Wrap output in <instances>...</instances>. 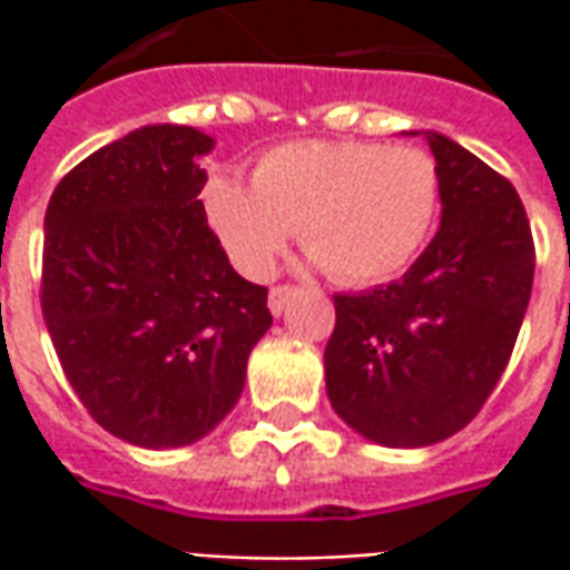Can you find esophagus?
Here are the masks:
<instances>
[{
  "instance_id": "obj_1",
  "label": "esophagus",
  "mask_w": 570,
  "mask_h": 570,
  "mask_svg": "<svg viewBox=\"0 0 570 570\" xmlns=\"http://www.w3.org/2000/svg\"><path fill=\"white\" fill-rule=\"evenodd\" d=\"M296 296V286H274L272 293H268V308H272V314L274 317H277V314H284V308H286V302H289V298Z\"/></svg>"
}]
</instances>
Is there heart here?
Returning <instances> with one entry per match:
<instances>
[{"label": "heart", "instance_id": "heart-1", "mask_svg": "<svg viewBox=\"0 0 570 570\" xmlns=\"http://www.w3.org/2000/svg\"><path fill=\"white\" fill-rule=\"evenodd\" d=\"M249 179L210 176L200 204L225 256L253 281L274 272L293 228L338 284L387 281L428 244L442 198L436 158L419 146L286 142L265 151Z\"/></svg>", "mask_w": 570, "mask_h": 570}]
</instances>
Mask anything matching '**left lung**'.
<instances>
[{"instance_id":"8db88e82","label":"left lung","mask_w":570,"mask_h":570,"mask_svg":"<svg viewBox=\"0 0 570 570\" xmlns=\"http://www.w3.org/2000/svg\"><path fill=\"white\" fill-rule=\"evenodd\" d=\"M442 183L440 232L400 281L335 296L326 394L360 436L421 449L466 428L501 382L531 298L525 207L473 151L424 134Z\"/></svg>"}]
</instances>
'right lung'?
<instances>
[{
    "label": "right lung",
    "mask_w": 570,
    "mask_h": 570,
    "mask_svg": "<svg viewBox=\"0 0 570 570\" xmlns=\"http://www.w3.org/2000/svg\"><path fill=\"white\" fill-rule=\"evenodd\" d=\"M213 137L146 125L76 164L45 210L42 317L91 419L179 449L235 409L272 326L268 289L232 268L204 216Z\"/></svg>",
    "instance_id": "add662e5"
}]
</instances>
